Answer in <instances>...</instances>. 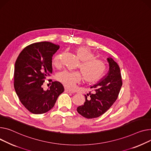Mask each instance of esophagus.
<instances>
[{"label":"esophagus","mask_w":151,"mask_h":151,"mask_svg":"<svg viewBox=\"0 0 151 151\" xmlns=\"http://www.w3.org/2000/svg\"><path fill=\"white\" fill-rule=\"evenodd\" d=\"M65 92H67V93H75V92L73 91V90H69V89L66 88H65Z\"/></svg>","instance_id":"obj_1"}]
</instances>
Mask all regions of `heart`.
I'll return each mask as SVG.
<instances>
[{
    "instance_id": "b5f03b06",
    "label": "heart",
    "mask_w": 151,
    "mask_h": 151,
    "mask_svg": "<svg viewBox=\"0 0 151 151\" xmlns=\"http://www.w3.org/2000/svg\"><path fill=\"white\" fill-rule=\"evenodd\" d=\"M74 53L81 61L78 65L81 73L64 70L56 75V79L58 81L66 87L71 88L81 81L82 78L84 81L87 84L95 83L103 78L106 72L107 65L102 60L96 58L91 49L87 47H78L74 50ZM60 58L61 54H58L54 57L53 65L59 66Z\"/></svg>"
}]
</instances>
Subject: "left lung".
<instances>
[{"label": "left lung", "instance_id": "8db88e82", "mask_svg": "<svg viewBox=\"0 0 151 151\" xmlns=\"http://www.w3.org/2000/svg\"><path fill=\"white\" fill-rule=\"evenodd\" d=\"M107 61L109 64L107 75L90 87L93 90L85 95V103L77 108L78 112L86 118H95L104 114L115 102L122 86L119 65L111 58H107Z\"/></svg>", "mask_w": 151, "mask_h": 151}]
</instances>
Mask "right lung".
Instances as JSON below:
<instances>
[{
    "instance_id": "add662e5",
    "label": "right lung",
    "mask_w": 151,
    "mask_h": 151,
    "mask_svg": "<svg viewBox=\"0 0 151 151\" xmlns=\"http://www.w3.org/2000/svg\"><path fill=\"white\" fill-rule=\"evenodd\" d=\"M59 48L50 42H39L25 47L14 65V87L20 101L32 114H42L52 109L64 91L63 84L52 81L46 91L42 85L52 73V56Z\"/></svg>"
}]
</instances>
